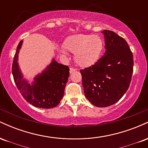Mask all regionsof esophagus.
<instances>
[{
    "mask_svg": "<svg viewBox=\"0 0 148 148\" xmlns=\"http://www.w3.org/2000/svg\"><path fill=\"white\" fill-rule=\"evenodd\" d=\"M74 72H75V69L72 68V67H70V68H69V72H70V74H72V73H73Z\"/></svg>",
    "mask_w": 148,
    "mask_h": 148,
    "instance_id": "1",
    "label": "esophagus"
}]
</instances>
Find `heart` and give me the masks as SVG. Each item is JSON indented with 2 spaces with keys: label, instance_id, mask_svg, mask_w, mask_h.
<instances>
[{
  "label": "heart",
  "instance_id": "b5f03b06",
  "mask_svg": "<svg viewBox=\"0 0 148 148\" xmlns=\"http://www.w3.org/2000/svg\"><path fill=\"white\" fill-rule=\"evenodd\" d=\"M64 49L60 52L63 56L74 53V60L80 67H88L95 64L99 58L103 49V42L97 35L75 34L64 40Z\"/></svg>",
  "mask_w": 148,
  "mask_h": 148
}]
</instances>
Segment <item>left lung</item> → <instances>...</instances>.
<instances>
[{"instance_id":"left-lung-1","label":"left lung","mask_w":148,"mask_h":148,"mask_svg":"<svg viewBox=\"0 0 148 148\" xmlns=\"http://www.w3.org/2000/svg\"><path fill=\"white\" fill-rule=\"evenodd\" d=\"M104 54L95 64L81 69L84 94L97 107L114 104L128 90L133 74V54L125 39L104 30Z\"/></svg>"}]
</instances>
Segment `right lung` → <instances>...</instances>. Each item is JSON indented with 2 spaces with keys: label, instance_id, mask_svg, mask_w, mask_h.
Here are the masks:
<instances>
[{
  "label": "right lung",
  "instance_id": "add662e5",
  "mask_svg": "<svg viewBox=\"0 0 148 148\" xmlns=\"http://www.w3.org/2000/svg\"><path fill=\"white\" fill-rule=\"evenodd\" d=\"M23 40L18 43L13 60L12 72L15 84L23 97L33 106L51 108L60 103L64 96L66 84L69 76L68 66L57 62L54 59L41 74L34 78L32 84L23 79L18 63V53Z\"/></svg>",
  "mask_w": 148,
  "mask_h": 148
}]
</instances>
